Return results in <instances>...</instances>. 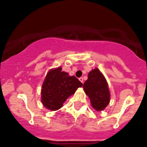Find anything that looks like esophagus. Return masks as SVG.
<instances>
[{"instance_id": "obj_1", "label": "esophagus", "mask_w": 147, "mask_h": 147, "mask_svg": "<svg viewBox=\"0 0 147 147\" xmlns=\"http://www.w3.org/2000/svg\"><path fill=\"white\" fill-rule=\"evenodd\" d=\"M79 80H80V81L83 84V82H84V80H83V78H82V77H80V79H79Z\"/></svg>"}]
</instances>
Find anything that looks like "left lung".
Returning a JSON list of instances; mask_svg holds the SVG:
<instances>
[{
  "label": "left lung",
  "instance_id": "left-lung-1",
  "mask_svg": "<svg viewBox=\"0 0 147 147\" xmlns=\"http://www.w3.org/2000/svg\"><path fill=\"white\" fill-rule=\"evenodd\" d=\"M83 88L95 110L102 111L108 105L110 100L108 85L98 68L92 70L88 74V80L84 83Z\"/></svg>",
  "mask_w": 147,
  "mask_h": 147
}]
</instances>
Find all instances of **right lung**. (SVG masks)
I'll list each match as a JSON object with an SVG mask.
<instances>
[{"label":"right lung","mask_w":147,"mask_h":147,"mask_svg":"<svg viewBox=\"0 0 147 147\" xmlns=\"http://www.w3.org/2000/svg\"><path fill=\"white\" fill-rule=\"evenodd\" d=\"M82 83L74 76L62 71L59 67L48 72L41 90V101L44 107L57 110L63 106L67 98L76 92Z\"/></svg>","instance_id":"1"}]
</instances>
